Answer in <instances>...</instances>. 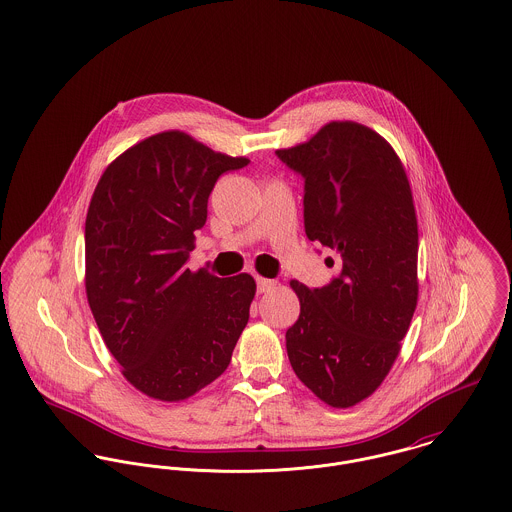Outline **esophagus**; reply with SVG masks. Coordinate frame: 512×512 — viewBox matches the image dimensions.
Listing matches in <instances>:
<instances>
[{"label": "esophagus", "instance_id": "34e87169", "mask_svg": "<svg viewBox=\"0 0 512 512\" xmlns=\"http://www.w3.org/2000/svg\"><path fill=\"white\" fill-rule=\"evenodd\" d=\"M276 286V280L271 278H265V276H257V290L263 294V292H269Z\"/></svg>", "mask_w": 512, "mask_h": 512}]
</instances>
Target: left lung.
<instances>
[{
    "mask_svg": "<svg viewBox=\"0 0 512 512\" xmlns=\"http://www.w3.org/2000/svg\"><path fill=\"white\" fill-rule=\"evenodd\" d=\"M276 156L306 179V236L341 263L323 288L290 280L300 317L286 331V351L315 397L347 409L382 386L417 308L413 193L392 144L353 120H331Z\"/></svg>",
    "mask_w": 512,
    "mask_h": 512,
    "instance_id": "left-lung-1",
    "label": "left lung"
}]
</instances>
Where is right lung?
Masks as SVG:
<instances>
[{
	"label": "right lung",
	"mask_w": 512,
	"mask_h": 512,
	"mask_svg": "<svg viewBox=\"0 0 512 512\" xmlns=\"http://www.w3.org/2000/svg\"><path fill=\"white\" fill-rule=\"evenodd\" d=\"M249 159L165 130L113 159L85 218V294L130 386L179 403L228 368L257 284L185 267L218 177Z\"/></svg>",
	"instance_id": "add662e5"
}]
</instances>
